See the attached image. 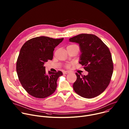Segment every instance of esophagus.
I'll list each match as a JSON object with an SVG mask.
<instances>
[{
  "label": "esophagus",
  "mask_w": 129,
  "mask_h": 129,
  "mask_svg": "<svg viewBox=\"0 0 129 129\" xmlns=\"http://www.w3.org/2000/svg\"><path fill=\"white\" fill-rule=\"evenodd\" d=\"M69 71H63V74H67V73H69Z\"/></svg>",
  "instance_id": "obj_1"
}]
</instances>
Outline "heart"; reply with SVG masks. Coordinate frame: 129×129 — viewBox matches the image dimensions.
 <instances>
[{"label":"heart","instance_id":"b5f03b06","mask_svg":"<svg viewBox=\"0 0 129 129\" xmlns=\"http://www.w3.org/2000/svg\"><path fill=\"white\" fill-rule=\"evenodd\" d=\"M72 65V63H67V64H65V66L66 68H69V67H71V66Z\"/></svg>","mask_w":129,"mask_h":129}]
</instances>
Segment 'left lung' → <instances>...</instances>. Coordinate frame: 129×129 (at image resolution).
Returning a JSON list of instances; mask_svg holds the SVG:
<instances>
[{"label": "left lung", "instance_id": "8db88e82", "mask_svg": "<svg viewBox=\"0 0 129 129\" xmlns=\"http://www.w3.org/2000/svg\"><path fill=\"white\" fill-rule=\"evenodd\" d=\"M80 44L82 54L79 63L88 72L87 76L76 73L77 77L73 88L81 96L95 98L106 90L113 71L112 56L108 46L93 34H81L69 39Z\"/></svg>", "mask_w": 129, "mask_h": 129}]
</instances>
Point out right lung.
<instances>
[{
  "mask_svg": "<svg viewBox=\"0 0 129 129\" xmlns=\"http://www.w3.org/2000/svg\"><path fill=\"white\" fill-rule=\"evenodd\" d=\"M64 38L41 36L27 41L22 46L16 63L18 79L27 92L38 99L47 98L56 91L61 71L45 72L44 63L53 58V50Z\"/></svg>",
  "mask_w": 129,
  "mask_h": 129,
  "instance_id": "add662e5",
  "label": "right lung"
}]
</instances>
